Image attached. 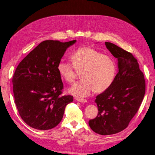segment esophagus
Returning a JSON list of instances; mask_svg holds the SVG:
<instances>
[{"instance_id":"esophagus-1","label":"esophagus","mask_w":155,"mask_h":155,"mask_svg":"<svg viewBox=\"0 0 155 155\" xmlns=\"http://www.w3.org/2000/svg\"><path fill=\"white\" fill-rule=\"evenodd\" d=\"M76 100L78 101V102H82V103H86L87 102V100L86 99H76Z\"/></svg>"}]
</instances>
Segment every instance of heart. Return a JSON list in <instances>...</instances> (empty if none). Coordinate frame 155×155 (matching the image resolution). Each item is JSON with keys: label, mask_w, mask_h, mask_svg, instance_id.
Wrapping results in <instances>:
<instances>
[{"label": "heart", "mask_w": 155, "mask_h": 155, "mask_svg": "<svg viewBox=\"0 0 155 155\" xmlns=\"http://www.w3.org/2000/svg\"><path fill=\"white\" fill-rule=\"evenodd\" d=\"M73 63L61 58L57 70L60 75L67 82L75 78V68L84 70V79L73 84L69 92L78 98H84L95 91L102 92L112 85L114 80L117 67L110 57L104 55L95 49L85 46L80 48L71 54Z\"/></svg>", "instance_id": "heart-1"}]
</instances>
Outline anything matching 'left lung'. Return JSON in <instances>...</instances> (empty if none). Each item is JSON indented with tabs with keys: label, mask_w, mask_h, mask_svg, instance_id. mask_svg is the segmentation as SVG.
Masks as SVG:
<instances>
[{
	"label": "left lung",
	"mask_w": 155,
	"mask_h": 155,
	"mask_svg": "<svg viewBox=\"0 0 155 155\" xmlns=\"http://www.w3.org/2000/svg\"><path fill=\"white\" fill-rule=\"evenodd\" d=\"M106 48L117 60L118 72L112 85L96 97L97 116L88 121L93 131L110 135L126 129L139 109L145 94V80L131 53L110 42Z\"/></svg>",
	"instance_id": "1"
}]
</instances>
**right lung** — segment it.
Wrapping results in <instances>:
<instances>
[{
    "instance_id": "obj_1",
    "label": "right lung",
    "mask_w": 155,
    "mask_h": 155,
    "mask_svg": "<svg viewBox=\"0 0 155 155\" xmlns=\"http://www.w3.org/2000/svg\"><path fill=\"white\" fill-rule=\"evenodd\" d=\"M76 41H45L16 68L12 78L14 102L22 119L30 127L39 130L56 127L66 105L73 101L71 95H61L63 84L57 64Z\"/></svg>"
}]
</instances>
